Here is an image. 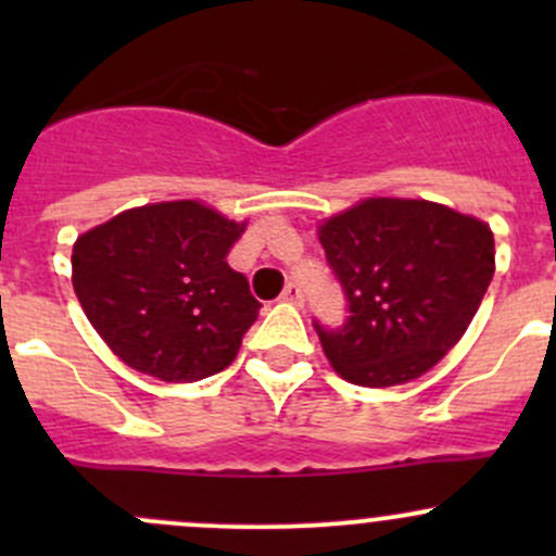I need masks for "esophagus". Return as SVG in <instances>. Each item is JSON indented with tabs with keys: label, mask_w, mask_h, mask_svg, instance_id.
<instances>
[{
	"label": "esophagus",
	"mask_w": 556,
	"mask_h": 556,
	"mask_svg": "<svg viewBox=\"0 0 556 556\" xmlns=\"http://www.w3.org/2000/svg\"><path fill=\"white\" fill-rule=\"evenodd\" d=\"M279 299H282L285 304H293V306L304 304V293H301L299 285H288V288L282 290V295H279Z\"/></svg>",
	"instance_id": "obj_1"
}]
</instances>
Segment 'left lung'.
<instances>
[{"instance_id": "1", "label": "left lung", "mask_w": 556, "mask_h": 556, "mask_svg": "<svg viewBox=\"0 0 556 556\" xmlns=\"http://www.w3.org/2000/svg\"><path fill=\"white\" fill-rule=\"evenodd\" d=\"M317 237L350 323L314 328L333 371L361 387L406 384L439 366L495 274L492 228L435 201L371 195L319 223Z\"/></svg>"}]
</instances>
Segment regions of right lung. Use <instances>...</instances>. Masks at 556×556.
<instances>
[{
	"label": "right lung",
	"mask_w": 556,
	"mask_h": 556,
	"mask_svg": "<svg viewBox=\"0 0 556 556\" xmlns=\"http://www.w3.org/2000/svg\"><path fill=\"white\" fill-rule=\"evenodd\" d=\"M244 228L195 199L134 206L77 237L72 288L128 368L199 382L237 361L261 309L226 263Z\"/></svg>",
	"instance_id": "right-lung-1"
}]
</instances>
